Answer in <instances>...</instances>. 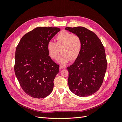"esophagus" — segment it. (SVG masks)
Here are the masks:
<instances>
[{"mask_svg":"<svg viewBox=\"0 0 122 122\" xmlns=\"http://www.w3.org/2000/svg\"><path fill=\"white\" fill-rule=\"evenodd\" d=\"M60 69H65L66 67L64 66H62V65H60Z\"/></svg>","mask_w":122,"mask_h":122,"instance_id":"esophagus-1","label":"esophagus"}]
</instances>
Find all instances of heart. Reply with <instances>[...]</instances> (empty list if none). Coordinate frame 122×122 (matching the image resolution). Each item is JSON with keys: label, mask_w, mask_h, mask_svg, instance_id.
<instances>
[{"label": "heart", "mask_w": 122, "mask_h": 122, "mask_svg": "<svg viewBox=\"0 0 122 122\" xmlns=\"http://www.w3.org/2000/svg\"><path fill=\"white\" fill-rule=\"evenodd\" d=\"M56 42L50 41L47 45L50 57L56 59L60 51L61 53L57 58L61 64L67 63L70 60H76L79 57L82 48V41L78 36L67 31H62L56 36Z\"/></svg>", "instance_id": "obj_1"}]
</instances>
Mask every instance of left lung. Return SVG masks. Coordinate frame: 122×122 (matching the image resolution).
Listing matches in <instances>:
<instances>
[{
	"instance_id": "left-lung-1",
	"label": "left lung",
	"mask_w": 122,
	"mask_h": 122,
	"mask_svg": "<svg viewBox=\"0 0 122 122\" xmlns=\"http://www.w3.org/2000/svg\"><path fill=\"white\" fill-rule=\"evenodd\" d=\"M79 36L82 48L74 63L68 67L70 90L79 97L97 92L103 82L107 69L104 47L95 32L83 27H66Z\"/></svg>"
}]
</instances>
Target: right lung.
Here are the masks:
<instances>
[{
  "label": "right lung",
  "mask_w": 122,
  "mask_h": 122,
  "mask_svg": "<svg viewBox=\"0 0 122 122\" xmlns=\"http://www.w3.org/2000/svg\"><path fill=\"white\" fill-rule=\"evenodd\" d=\"M60 31L57 27H36L24 35L16 47L15 73L22 90L32 98H45L53 90L60 66L49 56L47 45Z\"/></svg>",
  "instance_id": "right-lung-1"
}]
</instances>
